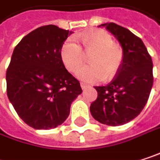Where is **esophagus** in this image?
<instances>
[{
  "mask_svg": "<svg viewBox=\"0 0 160 160\" xmlns=\"http://www.w3.org/2000/svg\"><path fill=\"white\" fill-rule=\"evenodd\" d=\"M80 86H81L82 90L87 89L88 87H90V85H88V84H86V83H84V82H80Z\"/></svg>",
  "mask_w": 160,
  "mask_h": 160,
  "instance_id": "obj_1",
  "label": "esophagus"
}]
</instances>
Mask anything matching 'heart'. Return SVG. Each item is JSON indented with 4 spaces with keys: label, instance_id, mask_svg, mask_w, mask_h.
<instances>
[{
    "label": "heart",
    "instance_id": "b5f03b06",
    "mask_svg": "<svg viewBox=\"0 0 160 160\" xmlns=\"http://www.w3.org/2000/svg\"><path fill=\"white\" fill-rule=\"evenodd\" d=\"M80 39L84 51L72 38L68 39L62 45L61 57L66 68L70 72L78 71L85 63L86 53L91 55V65L78 72L80 80L99 82L105 78L108 80L114 79L123 65L124 51L121 45L113 42L111 35L102 29L86 32Z\"/></svg>",
    "mask_w": 160,
    "mask_h": 160
}]
</instances>
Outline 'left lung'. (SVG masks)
Wrapping results in <instances>:
<instances>
[{
  "label": "left lung",
  "instance_id": "obj_1",
  "mask_svg": "<svg viewBox=\"0 0 160 160\" xmlns=\"http://www.w3.org/2000/svg\"><path fill=\"white\" fill-rule=\"evenodd\" d=\"M124 51L123 65L110 83L95 86L97 98L90 111L99 122L119 126L136 118L144 109L153 86V62L142 40L115 23L103 24ZM100 27V26H99Z\"/></svg>",
  "mask_w": 160,
  "mask_h": 160
}]
</instances>
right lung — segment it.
Listing matches in <instances>:
<instances>
[{"instance_id": "obj_1", "label": "right lung", "mask_w": 160, "mask_h": 160, "mask_svg": "<svg viewBox=\"0 0 160 160\" xmlns=\"http://www.w3.org/2000/svg\"><path fill=\"white\" fill-rule=\"evenodd\" d=\"M71 33L54 25L42 26L26 35L13 52L6 71L7 96L17 115L34 129L61 125L82 92L61 57Z\"/></svg>"}]
</instances>
